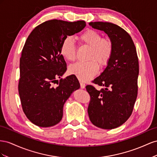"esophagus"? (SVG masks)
<instances>
[{
  "label": "esophagus",
  "mask_w": 157,
  "mask_h": 157,
  "mask_svg": "<svg viewBox=\"0 0 157 157\" xmlns=\"http://www.w3.org/2000/svg\"><path fill=\"white\" fill-rule=\"evenodd\" d=\"M80 87H81L82 89H84L85 87H86V84L83 83L82 82H80Z\"/></svg>",
  "instance_id": "34e87169"
}]
</instances>
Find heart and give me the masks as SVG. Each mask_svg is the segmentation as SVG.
I'll return each mask as SVG.
<instances>
[{"instance_id": "b5f03b06", "label": "heart", "mask_w": 157, "mask_h": 157, "mask_svg": "<svg viewBox=\"0 0 157 157\" xmlns=\"http://www.w3.org/2000/svg\"><path fill=\"white\" fill-rule=\"evenodd\" d=\"M79 43L83 47L89 48L87 62H78L70 67V72L75 75L82 82L88 81L95 76L98 67H103L109 63L113 55L114 45L109 37H102L97 31L88 29L79 35ZM60 54L64 59L68 62H74L76 56V47L72 39L67 37L62 42L60 47Z\"/></svg>"}]
</instances>
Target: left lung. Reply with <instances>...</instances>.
Here are the masks:
<instances>
[{
  "mask_svg": "<svg viewBox=\"0 0 157 157\" xmlns=\"http://www.w3.org/2000/svg\"><path fill=\"white\" fill-rule=\"evenodd\" d=\"M93 28L103 31L113 43V53L106 68L93 83L103 87L98 91L88 85L90 95L89 119L93 125L112 129L130 117L137 96L139 61L130 35L120 26L109 22H90Z\"/></svg>",
  "mask_w": 157,
  "mask_h": 157,
  "instance_id": "1",
  "label": "left lung"
}]
</instances>
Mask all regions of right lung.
I'll list each match as a JSON object with an SVG mask.
<instances>
[{
	"instance_id": "right-lung-1",
	"label": "right lung",
	"mask_w": 157,
	"mask_h": 157,
	"mask_svg": "<svg viewBox=\"0 0 157 157\" xmlns=\"http://www.w3.org/2000/svg\"><path fill=\"white\" fill-rule=\"evenodd\" d=\"M86 25L84 21L48 20L37 25L26 40L20 60L18 92L26 117L37 126L59 123L65 102L80 87L75 75L57 78L67 70L60 54L62 42Z\"/></svg>"
}]
</instances>
